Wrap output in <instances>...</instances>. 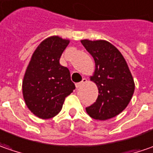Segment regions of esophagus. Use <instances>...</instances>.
I'll return each instance as SVG.
<instances>
[{"instance_id": "34e87169", "label": "esophagus", "mask_w": 153, "mask_h": 153, "mask_svg": "<svg viewBox=\"0 0 153 153\" xmlns=\"http://www.w3.org/2000/svg\"><path fill=\"white\" fill-rule=\"evenodd\" d=\"M85 83H87V79H85V78H83L82 81L79 82V83H77L76 85H75V86H76L77 89H79V88H80L83 85H85Z\"/></svg>"}]
</instances>
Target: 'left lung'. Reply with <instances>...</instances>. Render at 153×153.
Returning <instances> with one entry per match:
<instances>
[{"instance_id": "8db88e82", "label": "left lung", "mask_w": 153, "mask_h": 153, "mask_svg": "<svg viewBox=\"0 0 153 153\" xmlns=\"http://www.w3.org/2000/svg\"><path fill=\"white\" fill-rule=\"evenodd\" d=\"M80 41L95 61V71L90 79L98 89L97 99L85 108L86 113L97 120L112 119L124 111L133 97V76L121 52L110 42Z\"/></svg>"}]
</instances>
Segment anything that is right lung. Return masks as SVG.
I'll return each mask as SVG.
<instances>
[{
  "label": "right lung",
  "instance_id": "obj_1",
  "mask_svg": "<svg viewBox=\"0 0 153 153\" xmlns=\"http://www.w3.org/2000/svg\"><path fill=\"white\" fill-rule=\"evenodd\" d=\"M69 42L57 35L45 39L35 49L26 68L22 85L24 102L40 119L58 114L65 97L75 89L68 68L59 62Z\"/></svg>",
  "mask_w": 153,
  "mask_h": 153
}]
</instances>
